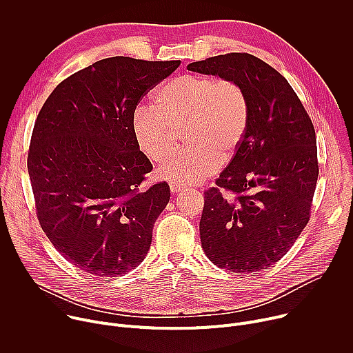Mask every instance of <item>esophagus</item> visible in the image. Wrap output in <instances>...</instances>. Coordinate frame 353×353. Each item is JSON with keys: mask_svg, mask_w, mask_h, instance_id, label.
I'll use <instances>...</instances> for the list:
<instances>
[{"mask_svg": "<svg viewBox=\"0 0 353 353\" xmlns=\"http://www.w3.org/2000/svg\"><path fill=\"white\" fill-rule=\"evenodd\" d=\"M183 188H184V187H180V185H176V184H170L172 192H180V191H183Z\"/></svg>", "mask_w": 353, "mask_h": 353, "instance_id": "obj_1", "label": "esophagus"}]
</instances>
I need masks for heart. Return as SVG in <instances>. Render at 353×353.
I'll use <instances>...</instances> for the list:
<instances>
[{"label":"heart","instance_id":"obj_1","mask_svg":"<svg viewBox=\"0 0 353 353\" xmlns=\"http://www.w3.org/2000/svg\"><path fill=\"white\" fill-rule=\"evenodd\" d=\"M250 124V102L233 79L187 74L165 83L154 105L139 106L132 130L142 152L162 162L179 146L183 132L190 149L159 168L161 179L185 187L204 181L240 148Z\"/></svg>","mask_w":353,"mask_h":353}]
</instances>
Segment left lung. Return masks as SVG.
I'll use <instances>...</instances> for the list:
<instances>
[{"mask_svg": "<svg viewBox=\"0 0 353 353\" xmlns=\"http://www.w3.org/2000/svg\"><path fill=\"white\" fill-rule=\"evenodd\" d=\"M187 70L236 81L250 102L240 148L204 192L201 244L226 271L265 270L288 253L310 219L319 177L314 125L289 82L253 54L215 56ZM223 190L235 196L226 199Z\"/></svg>", "mask_w": 353, "mask_h": 353, "instance_id": "8db88e82", "label": "left lung"}]
</instances>
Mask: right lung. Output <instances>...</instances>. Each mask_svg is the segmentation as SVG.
<instances>
[{
    "label": "right lung",
    "mask_w": 353,
    "mask_h": 353,
    "mask_svg": "<svg viewBox=\"0 0 353 353\" xmlns=\"http://www.w3.org/2000/svg\"><path fill=\"white\" fill-rule=\"evenodd\" d=\"M180 63L96 61L60 82L39 112L28 152L36 215L59 253L88 274H125L148 253L170 188H139L152 163L132 117Z\"/></svg>",
    "instance_id": "add662e5"
}]
</instances>
